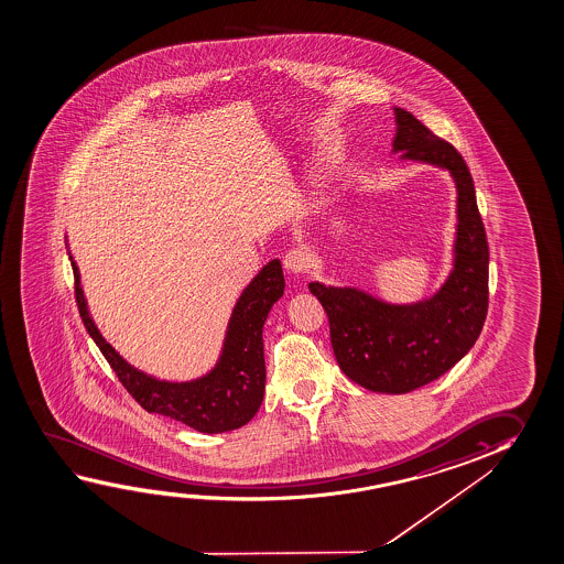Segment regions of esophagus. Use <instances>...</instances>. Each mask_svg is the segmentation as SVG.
Here are the masks:
<instances>
[{
  "label": "esophagus",
  "instance_id": "obj_1",
  "mask_svg": "<svg viewBox=\"0 0 564 564\" xmlns=\"http://www.w3.org/2000/svg\"><path fill=\"white\" fill-rule=\"evenodd\" d=\"M310 267V254L304 249H292L286 252L284 257V269L290 274H302Z\"/></svg>",
  "mask_w": 564,
  "mask_h": 564
}]
</instances>
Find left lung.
Segmentation results:
<instances>
[{
    "label": "left lung",
    "mask_w": 564,
    "mask_h": 564,
    "mask_svg": "<svg viewBox=\"0 0 564 564\" xmlns=\"http://www.w3.org/2000/svg\"><path fill=\"white\" fill-rule=\"evenodd\" d=\"M392 109V154L437 166L455 182L453 269L430 297L413 304H392L360 288L322 282H312L310 292L329 317L340 370L370 392L408 393L437 380L473 349L488 312L490 254L463 156L410 111Z\"/></svg>",
    "instance_id": "1"
}]
</instances>
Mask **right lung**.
Segmentation results:
<instances>
[{"label":"right lung","instance_id":"right-lung-1","mask_svg":"<svg viewBox=\"0 0 564 564\" xmlns=\"http://www.w3.org/2000/svg\"><path fill=\"white\" fill-rule=\"evenodd\" d=\"M66 249L76 278V302L82 322L127 392L147 412L159 413L199 433L214 435L239 430L257 415L267 386L262 327L272 305L286 288L280 260L264 264L232 305L224 345L214 367L192 380H162L127 362L99 333L82 290L80 270L70 254V247Z\"/></svg>","mask_w":564,"mask_h":564}]
</instances>
